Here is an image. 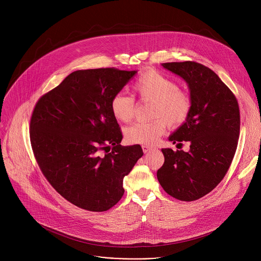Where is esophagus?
Wrapping results in <instances>:
<instances>
[{
    "label": "esophagus",
    "mask_w": 261,
    "mask_h": 261,
    "mask_svg": "<svg viewBox=\"0 0 261 261\" xmlns=\"http://www.w3.org/2000/svg\"><path fill=\"white\" fill-rule=\"evenodd\" d=\"M153 146H151V145H146V144H143L142 145V151H143V153H148L150 151H152L153 150Z\"/></svg>",
    "instance_id": "esophagus-1"
}]
</instances>
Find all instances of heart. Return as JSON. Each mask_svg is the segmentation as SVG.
Masks as SVG:
<instances>
[{"label": "heart", "instance_id": "b5f03b06", "mask_svg": "<svg viewBox=\"0 0 261 261\" xmlns=\"http://www.w3.org/2000/svg\"><path fill=\"white\" fill-rule=\"evenodd\" d=\"M133 90L139 100L152 102L151 116L155 120L148 123L138 122L125 131L126 139L134 144H153L166 130L177 128L190 117L192 98L190 94L178 89L177 84L156 70H146L135 81ZM113 116L120 122L128 123L134 117V98L117 93L110 101Z\"/></svg>", "mask_w": 261, "mask_h": 261}]
</instances>
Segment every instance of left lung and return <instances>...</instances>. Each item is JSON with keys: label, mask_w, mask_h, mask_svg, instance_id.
Masks as SVG:
<instances>
[{"label": "left lung", "mask_w": 261, "mask_h": 261, "mask_svg": "<svg viewBox=\"0 0 261 261\" xmlns=\"http://www.w3.org/2000/svg\"><path fill=\"white\" fill-rule=\"evenodd\" d=\"M162 66L179 75L190 89V117L169 140L190 143V151L162 148L164 164L157 177L164 191L181 201L197 200L225 176L234 157L241 126L234 94L217 74L196 62H171Z\"/></svg>", "instance_id": "obj_1"}]
</instances>
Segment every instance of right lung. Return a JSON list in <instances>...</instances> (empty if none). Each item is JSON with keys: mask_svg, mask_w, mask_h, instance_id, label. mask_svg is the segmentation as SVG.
<instances>
[{"mask_svg": "<svg viewBox=\"0 0 261 261\" xmlns=\"http://www.w3.org/2000/svg\"><path fill=\"white\" fill-rule=\"evenodd\" d=\"M135 73L74 71L34 107L30 139L36 161L54 189L81 208L116 205L125 192L123 178L143 155L139 144H120L122 131L110 110L111 98Z\"/></svg>", "mask_w": 261, "mask_h": 261, "instance_id": "obj_1", "label": "right lung"}]
</instances>
